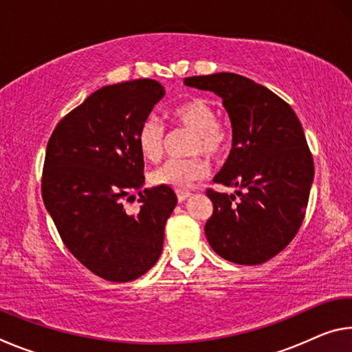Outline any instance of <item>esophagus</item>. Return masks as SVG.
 Masks as SVG:
<instances>
[{
	"label": "esophagus",
	"instance_id": "1",
	"mask_svg": "<svg viewBox=\"0 0 352 352\" xmlns=\"http://www.w3.org/2000/svg\"><path fill=\"white\" fill-rule=\"evenodd\" d=\"M189 197H190L189 190H182V189L177 190V199H178V201H184V200L189 199Z\"/></svg>",
	"mask_w": 352,
	"mask_h": 352
}]
</instances>
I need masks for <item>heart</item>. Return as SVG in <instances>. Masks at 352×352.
Here are the masks:
<instances>
[{
	"label": "heart",
	"instance_id": "1",
	"mask_svg": "<svg viewBox=\"0 0 352 352\" xmlns=\"http://www.w3.org/2000/svg\"><path fill=\"white\" fill-rule=\"evenodd\" d=\"M170 118L178 126L194 132L189 147L190 153L201 152L210 157H219L228 148V129L217 121V111L208 100L200 98L186 100L170 111ZM136 142L142 157L148 162H157L163 155L164 127L157 119H146L136 135ZM208 172H210V164L199 155L183 160L174 158L155 169L151 182L157 186L186 189L192 186L194 182L205 178Z\"/></svg>",
	"mask_w": 352,
	"mask_h": 352
}]
</instances>
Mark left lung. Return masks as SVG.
Wrapping results in <instances>:
<instances>
[{
  "instance_id": "8db88e82",
  "label": "left lung",
  "mask_w": 352,
  "mask_h": 352,
  "mask_svg": "<svg viewBox=\"0 0 352 352\" xmlns=\"http://www.w3.org/2000/svg\"><path fill=\"white\" fill-rule=\"evenodd\" d=\"M184 85L222 99L233 129V147L214 183L234 194L208 189L214 211L205 225L211 248L223 259L258 265L289 245L305 219L314 182V160L292 107L234 73L192 76Z\"/></svg>"
}]
</instances>
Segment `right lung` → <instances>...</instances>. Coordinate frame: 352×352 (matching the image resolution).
I'll list each match as a JSON object with an SVG mask.
<instances>
[{
  "mask_svg": "<svg viewBox=\"0 0 352 352\" xmlns=\"http://www.w3.org/2000/svg\"><path fill=\"white\" fill-rule=\"evenodd\" d=\"M166 94L138 79L107 85L69 111L46 147L41 195L58 234L94 275L129 283L157 264L166 220L177 205L169 186L144 189L136 135ZM140 195L136 213L123 200Z\"/></svg>",
  "mask_w": 352,
  "mask_h": 352,
  "instance_id": "add662e5",
  "label": "right lung"
}]
</instances>
